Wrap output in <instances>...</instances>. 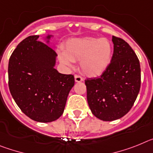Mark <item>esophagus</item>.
<instances>
[{
	"mask_svg": "<svg viewBox=\"0 0 153 153\" xmlns=\"http://www.w3.org/2000/svg\"><path fill=\"white\" fill-rule=\"evenodd\" d=\"M75 81L76 82H83V78H82L80 75H75Z\"/></svg>",
	"mask_w": 153,
	"mask_h": 153,
	"instance_id": "1",
	"label": "esophagus"
}]
</instances>
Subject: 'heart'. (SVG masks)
<instances>
[{
    "mask_svg": "<svg viewBox=\"0 0 153 153\" xmlns=\"http://www.w3.org/2000/svg\"><path fill=\"white\" fill-rule=\"evenodd\" d=\"M112 56V46L107 38H85L70 40L64 53L58 54L64 65L71 68L72 62H80V68L89 76L102 75L109 65Z\"/></svg>",
    "mask_w": 153,
    "mask_h": 153,
    "instance_id": "1",
    "label": "heart"
}]
</instances>
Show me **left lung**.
<instances>
[{"label":"left lung","mask_w":153,"mask_h":153,"mask_svg":"<svg viewBox=\"0 0 153 153\" xmlns=\"http://www.w3.org/2000/svg\"><path fill=\"white\" fill-rule=\"evenodd\" d=\"M113 55L101 76L86 78L87 100L91 112L103 121H114L128 113L141 86L139 60L126 41L112 36Z\"/></svg>","instance_id":"1"}]
</instances>
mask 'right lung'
<instances>
[{
	"mask_svg": "<svg viewBox=\"0 0 153 153\" xmlns=\"http://www.w3.org/2000/svg\"><path fill=\"white\" fill-rule=\"evenodd\" d=\"M38 38L27 37L14 49L9 59L8 85L25 115L36 122L50 123L63 114L75 78L54 68L56 52Z\"/></svg>",
	"mask_w": 153,
	"mask_h": 153,
	"instance_id": "obj_1",
	"label": "right lung"
}]
</instances>
